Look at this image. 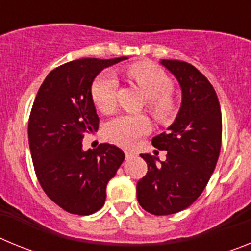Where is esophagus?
Segmentation results:
<instances>
[{
    "label": "esophagus",
    "mask_w": 251,
    "mask_h": 251,
    "mask_svg": "<svg viewBox=\"0 0 251 251\" xmlns=\"http://www.w3.org/2000/svg\"><path fill=\"white\" fill-rule=\"evenodd\" d=\"M136 154L137 153L133 152V151H126V157H127V158H132V157H134Z\"/></svg>",
    "instance_id": "esophagus-1"
}]
</instances>
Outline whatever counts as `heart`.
Here are the masks:
<instances>
[{"label":"heart","instance_id":"b5f03b06","mask_svg":"<svg viewBox=\"0 0 251 251\" xmlns=\"http://www.w3.org/2000/svg\"><path fill=\"white\" fill-rule=\"evenodd\" d=\"M128 74L150 99L148 109L161 123L172 119L176 105L170 97L172 81L165 72L151 64H137L128 69ZM118 89L117 77L112 72H104L94 80L92 95L95 105L101 112H110L115 105ZM150 129L147 118L142 115H118L106 124L105 133L113 142L124 147H130Z\"/></svg>","mask_w":251,"mask_h":251}]
</instances>
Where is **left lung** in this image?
<instances>
[{
	"label": "left lung",
	"mask_w": 251,
	"mask_h": 251,
	"mask_svg": "<svg viewBox=\"0 0 251 251\" xmlns=\"http://www.w3.org/2000/svg\"><path fill=\"white\" fill-rule=\"evenodd\" d=\"M178 81L182 99L167 132L152 145L167 151L166 161L142 153L147 175L137 183V199L146 211L171 215L182 211L202 194L221 148V109L216 92L205 75L179 60H159Z\"/></svg>",
	"instance_id": "left-lung-1"
}]
</instances>
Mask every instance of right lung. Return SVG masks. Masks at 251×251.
Instances as JSON below:
<instances>
[{
    "label": "right lung",
    "instance_id": "1",
    "mask_svg": "<svg viewBox=\"0 0 251 251\" xmlns=\"http://www.w3.org/2000/svg\"><path fill=\"white\" fill-rule=\"evenodd\" d=\"M117 59H77L49 73L28 121V145L40 185L70 214L90 215L103 207L106 185L124 161L117 146L83 150L86 133L98 129L93 81Z\"/></svg>",
    "mask_w": 251,
    "mask_h": 251
}]
</instances>
